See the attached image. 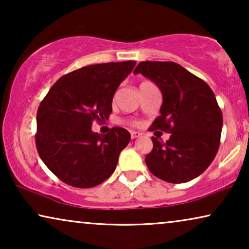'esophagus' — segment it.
<instances>
[{
  "mask_svg": "<svg viewBox=\"0 0 249 249\" xmlns=\"http://www.w3.org/2000/svg\"><path fill=\"white\" fill-rule=\"evenodd\" d=\"M141 135H142V134H141V132H139V131H131V138H132V139L138 138Z\"/></svg>",
  "mask_w": 249,
  "mask_h": 249,
  "instance_id": "34e87169",
  "label": "esophagus"
}]
</instances>
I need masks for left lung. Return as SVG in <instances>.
<instances>
[{"instance_id": "obj_1", "label": "left lung", "mask_w": 249, "mask_h": 249, "mask_svg": "<svg viewBox=\"0 0 249 249\" xmlns=\"http://www.w3.org/2000/svg\"><path fill=\"white\" fill-rule=\"evenodd\" d=\"M135 74L151 79L162 93L160 117L152 129L171 132L165 144L153 137L145 158L149 171L171 183L195 179L209 168L220 146L222 113L205 81L175 62L144 61Z\"/></svg>"}]
</instances>
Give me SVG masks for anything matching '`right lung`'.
Returning <instances> with one entry per match:
<instances>
[{
    "label": "right lung",
    "mask_w": 249,
    "mask_h": 249,
    "mask_svg": "<svg viewBox=\"0 0 249 249\" xmlns=\"http://www.w3.org/2000/svg\"><path fill=\"white\" fill-rule=\"evenodd\" d=\"M135 66V61H124L84 67L61 77L42 101L37 111V151L63 182L90 188L114 172L130 134L114 127L100 135L91 124L107 120L115 90Z\"/></svg>",
    "instance_id": "1"
}]
</instances>
